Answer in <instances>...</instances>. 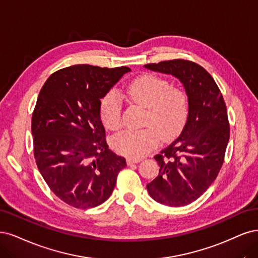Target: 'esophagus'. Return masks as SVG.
Here are the masks:
<instances>
[{"instance_id": "esophagus-1", "label": "esophagus", "mask_w": 258, "mask_h": 258, "mask_svg": "<svg viewBox=\"0 0 258 258\" xmlns=\"http://www.w3.org/2000/svg\"><path fill=\"white\" fill-rule=\"evenodd\" d=\"M127 165H132V164H137L139 162H141V159H133V157H128L126 160Z\"/></svg>"}]
</instances>
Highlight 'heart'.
Wrapping results in <instances>:
<instances>
[{
    "mask_svg": "<svg viewBox=\"0 0 258 258\" xmlns=\"http://www.w3.org/2000/svg\"><path fill=\"white\" fill-rule=\"evenodd\" d=\"M132 102L146 108L143 130H125L111 138L113 150L133 159L151 152L161 139L169 141L177 137L188 117V98L183 90L170 87L157 75L146 73L133 80L126 88ZM122 102L117 91L108 92L101 101L99 115L108 130L121 126Z\"/></svg>",
    "mask_w": 258,
    "mask_h": 258,
    "instance_id": "1",
    "label": "heart"
}]
</instances>
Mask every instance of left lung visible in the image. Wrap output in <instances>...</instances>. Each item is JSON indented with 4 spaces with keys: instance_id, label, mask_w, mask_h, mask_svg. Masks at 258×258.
Masks as SVG:
<instances>
[{
    "instance_id": "1",
    "label": "left lung",
    "mask_w": 258,
    "mask_h": 258,
    "mask_svg": "<svg viewBox=\"0 0 258 258\" xmlns=\"http://www.w3.org/2000/svg\"><path fill=\"white\" fill-rule=\"evenodd\" d=\"M145 68L170 74L185 88L186 123L180 136L154 156L159 176L147 185L156 202L185 206L201 197L221 170L230 131L226 104L211 75L195 62L174 59Z\"/></svg>"
}]
</instances>
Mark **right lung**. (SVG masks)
Here are the masks:
<instances>
[{
  "label": "right lung",
  "instance_id": "right-lung-1",
  "mask_svg": "<svg viewBox=\"0 0 258 258\" xmlns=\"http://www.w3.org/2000/svg\"><path fill=\"white\" fill-rule=\"evenodd\" d=\"M130 71L69 66L51 74L38 94L31 126L36 165L54 195L74 208L106 202L126 166L108 149L99 106Z\"/></svg>",
  "mask_w": 258,
  "mask_h": 258
}]
</instances>
